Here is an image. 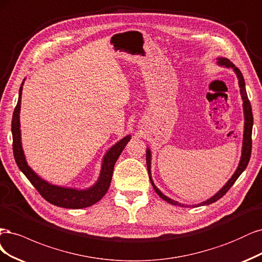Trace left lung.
I'll use <instances>...</instances> for the list:
<instances>
[{
	"mask_svg": "<svg viewBox=\"0 0 262 262\" xmlns=\"http://www.w3.org/2000/svg\"><path fill=\"white\" fill-rule=\"evenodd\" d=\"M216 64L219 66L222 67H226V69H232L237 77L238 80V86H239V92L242 96V100H243V111H244V134H243V146H242V156H241V160L237 168L234 172V174L232 175L231 179L225 183L224 186L219 190L215 195H213L212 197H210L209 199L200 202L198 205H193L192 207H200V206H207V205H211L215 202L216 200H219L220 198H222L225 193L227 192L232 186L233 184L236 182V180L238 179L239 175L245 171V168L248 165L249 159H250V155H251V133H252V125H254V119H252V111H251V105L247 97V92H246V88H245V80L243 77V74L241 73V71L236 67L230 60H227L226 57H216ZM151 150L149 148H147V152H146V161H147V168H148V174H149V179L151 182V185H152L154 189L156 190V192L158 195L161 197L163 200L167 201L168 204L174 205V206H180V207H190L188 205H184L181 204L179 201H175L171 198H168L167 196H165L164 193L160 190L154 183L152 177H151Z\"/></svg>",
	"mask_w": 262,
	"mask_h": 262,
	"instance_id": "obj_1",
	"label": "left lung"
}]
</instances>
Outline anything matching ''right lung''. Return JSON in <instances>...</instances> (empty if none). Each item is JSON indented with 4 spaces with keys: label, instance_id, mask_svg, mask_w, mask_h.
Segmentation results:
<instances>
[{
    "label": "right lung",
    "instance_id": "obj_1",
    "mask_svg": "<svg viewBox=\"0 0 262 262\" xmlns=\"http://www.w3.org/2000/svg\"><path fill=\"white\" fill-rule=\"evenodd\" d=\"M25 79L21 82L19 88V95L17 105H16L13 120H12V135H13V152L14 158L19 170L27 177L29 182L35 186V188L40 192V195L43 197L50 204H52L57 207L67 208V209H81L87 208L92 205H95L101 198H102L112 181L113 168L116 160L121 156L122 151L125 146L127 145L130 140V135H127L120 141H117L115 145L110 148L101 163L100 175L97 182L92 186L86 189H78L73 187H64L58 186V185H53L48 181L41 179V177L32 170L28 165L26 157H25L23 145H21V134H20V104H21V94H23V86Z\"/></svg>",
    "mask_w": 262,
    "mask_h": 262
}]
</instances>
